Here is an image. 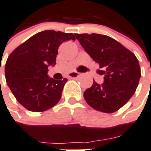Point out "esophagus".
<instances>
[{"mask_svg":"<svg viewBox=\"0 0 151 151\" xmlns=\"http://www.w3.org/2000/svg\"><path fill=\"white\" fill-rule=\"evenodd\" d=\"M79 75H80V73H79L73 72V73H70V74L68 75V78L71 79H75L77 78L78 77H79Z\"/></svg>","mask_w":151,"mask_h":151,"instance_id":"esophagus-1","label":"esophagus"}]
</instances>
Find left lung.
Wrapping results in <instances>:
<instances>
[{
	"label": "left lung",
	"instance_id": "1",
	"mask_svg": "<svg viewBox=\"0 0 151 151\" xmlns=\"http://www.w3.org/2000/svg\"><path fill=\"white\" fill-rule=\"evenodd\" d=\"M76 38L91 58L103 70L104 82L93 81L86 90L87 104L98 111L114 113L134 95L141 77L138 60L134 53L118 41L106 35L97 33L75 34Z\"/></svg>",
	"mask_w": 151,
	"mask_h": 151
}]
</instances>
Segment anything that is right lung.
<instances>
[{"label":"right lung","instance_id":"obj_1","mask_svg":"<svg viewBox=\"0 0 151 151\" xmlns=\"http://www.w3.org/2000/svg\"><path fill=\"white\" fill-rule=\"evenodd\" d=\"M68 40L74 41L75 37L45 30L32 36L9 56L4 68L8 86L28 110L43 112L60 101L67 79L50 78L48 67L55 65L59 46Z\"/></svg>","mask_w":151,"mask_h":151}]
</instances>
